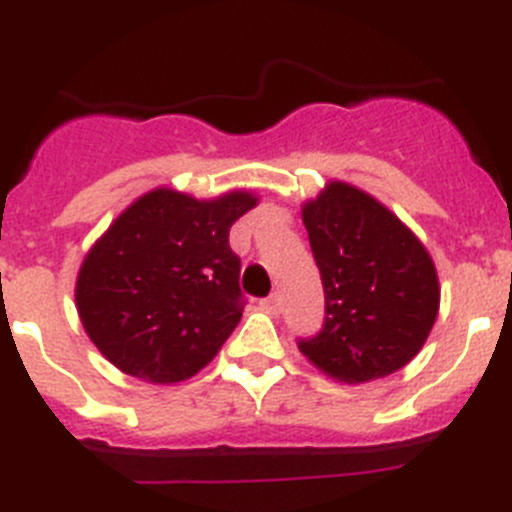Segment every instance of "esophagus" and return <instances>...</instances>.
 <instances>
[{"instance_id":"esophagus-1","label":"esophagus","mask_w":512,"mask_h":512,"mask_svg":"<svg viewBox=\"0 0 512 512\" xmlns=\"http://www.w3.org/2000/svg\"><path fill=\"white\" fill-rule=\"evenodd\" d=\"M279 305H282V302H279V295H271L266 297V300H261V310H266L269 315H277Z\"/></svg>"}]
</instances>
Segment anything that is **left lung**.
I'll list each match as a JSON object with an SVG mask.
<instances>
[{"mask_svg": "<svg viewBox=\"0 0 512 512\" xmlns=\"http://www.w3.org/2000/svg\"><path fill=\"white\" fill-rule=\"evenodd\" d=\"M325 292V323L300 341L315 369L346 384L372 382L413 361L441 302L431 253L372 194L328 182L302 205Z\"/></svg>", "mask_w": 512, "mask_h": 512, "instance_id": "left-lung-1", "label": "left lung"}]
</instances>
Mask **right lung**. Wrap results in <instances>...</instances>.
Segmentation results:
<instances>
[{
    "instance_id": "obj_1",
    "label": "right lung",
    "mask_w": 512,
    "mask_h": 512,
    "mask_svg": "<svg viewBox=\"0 0 512 512\" xmlns=\"http://www.w3.org/2000/svg\"><path fill=\"white\" fill-rule=\"evenodd\" d=\"M259 205L243 189L215 200L156 187L115 217L81 261L76 310L107 361L153 384L205 369L243 315L230 225Z\"/></svg>"
}]
</instances>
